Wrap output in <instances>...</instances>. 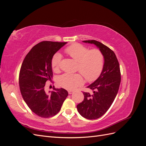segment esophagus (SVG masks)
<instances>
[{"label": "esophagus", "instance_id": "34e87169", "mask_svg": "<svg viewBox=\"0 0 146 146\" xmlns=\"http://www.w3.org/2000/svg\"><path fill=\"white\" fill-rule=\"evenodd\" d=\"M74 92V91H72V90H69L68 91V93H69V94H72Z\"/></svg>", "mask_w": 146, "mask_h": 146}]
</instances>
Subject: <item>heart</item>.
I'll return each instance as SVG.
<instances>
[{
	"label": "heart",
	"instance_id": "b5f03b06",
	"mask_svg": "<svg viewBox=\"0 0 146 146\" xmlns=\"http://www.w3.org/2000/svg\"><path fill=\"white\" fill-rule=\"evenodd\" d=\"M65 52L78 62L77 70L88 82H94L102 72L104 66V56L99 49L90 50L80 44L76 43L66 48ZM62 55L57 52L53 55L51 66L54 71L60 70ZM80 73H66L58 78V85L67 90H74L83 84V78Z\"/></svg>",
	"mask_w": 146,
	"mask_h": 146
}]
</instances>
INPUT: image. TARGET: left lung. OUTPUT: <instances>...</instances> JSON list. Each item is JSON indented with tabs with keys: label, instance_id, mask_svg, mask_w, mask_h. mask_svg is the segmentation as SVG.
Instances as JSON below:
<instances>
[{
	"label": "left lung",
	"instance_id": "obj_1",
	"mask_svg": "<svg viewBox=\"0 0 146 146\" xmlns=\"http://www.w3.org/2000/svg\"><path fill=\"white\" fill-rule=\"evenodd\" d=\"M94 44L102 53L104 66L97 80L88 86L93 91L92 94L83 92L84 100L77 105L78 112L88 119H96L102 116L111 107L117 94L121 83L120 67L116 56L109 47L96 40L83 41Z\"/></svg>",
	"mask_w": 146,
	"mask_h": 146
}]
</instances>
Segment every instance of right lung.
<instances>
[{"instance_id":"obj_1","label":"right lung","mask_w":146,"mask_h":146,"mask_svg":"<svg viewBox=\"0 0 146 146\" xmlns=\"http://www.w3.org/2000/svg\"><path fill=\"white\" fill-rule=\"evenodd\" d=\"M67 42L42 41L25 56L20 69L19 83L25 102L38 116L50 117L58 113L68 92L63 88L47 92L46 82L53 76V55Z\"/></svg>"}]
</instances>
